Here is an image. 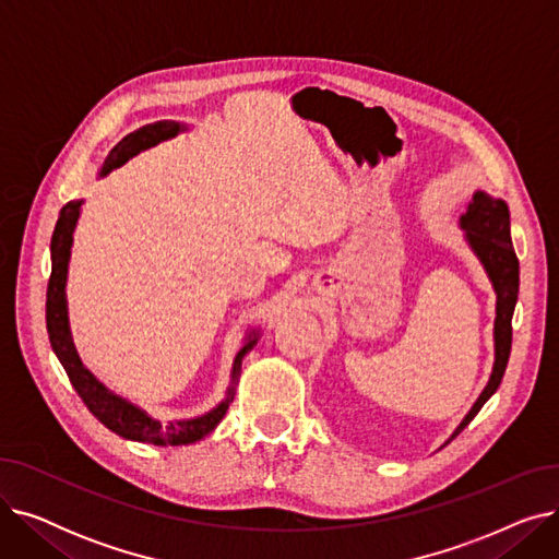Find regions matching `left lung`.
Returning <instances> with one entry per match:
<instances>
[{"label":"left lung","instance_id":"left-lung-1","mask_svg":"<svg viewBox=\"0 0 559 559\" xmlns=\"http://www.w3.org/2000/svg\"><path fill=\"white\" fill-rule=\"evenodd\" d=\"M460 226L466 230V242L474 249L478 260L496 292V321H493V346L496 360L489 376V383L468 409V415L455 428V439L472 419L480 413V407L498 390L510 360L512 348V314L519 297V258L510 238V211L503 199H493L487 192H476L466 213L460 217ZM449 439V442H451Z\"/></svg>","mask_w":559,"mask_h":559}]
</instances>
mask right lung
Masks as SVG:
<instances>
[{"mask_svg":"<svg viewBox=\"0 0 559 559\" xmlns=\"http://www.w3.org/2000/svg\"><path fill=\"white\" fill-rule=\"evenodd\" d=\"M186 131L179 122H154L146 124L127 138L117 142L110 154L106 156L99 176H106L110 169L124 165L135 154L156 146L163 140L174 138L176 133ZM83 201H70L63 205L61 215H58L53 235H51V276L47 285V333L56 358L61 360L72 388L81 396V401L87 405V409L112 432H117L124 439H133V442L142 444H156V447H183L199 442L209 432L215 430V426L224 419L228 403L233 401V383L240 376L242 358L258 344V333H249L245 346L238 350V356L233 360V373H230V388L226 392V399L213 407L211 413H205L197 419L188 421H171L163 426L158 419L150 417L138 405L129 403L127 399L112 394L108 388H104L99 380L87 371L76 354L72 335H70V321H68V301H66V283H68V262H70V249H72V233L81 213Z\"/></svg>","mask_w":559,"mask_h":559,"instance_id":"1","label":"right lung"}]
</instances>
